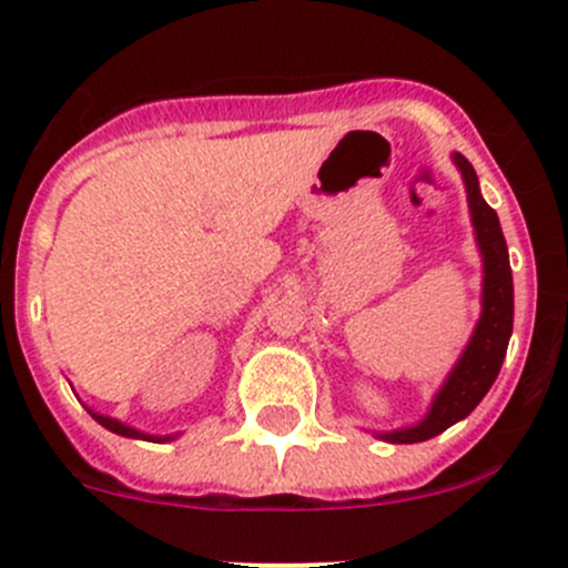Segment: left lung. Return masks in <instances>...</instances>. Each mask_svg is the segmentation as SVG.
<instances>
[{
  "label": "left lung",
  "mask_w": 568,
  "mask_h": 568,
  "mask_svg": "<svg viewBox=\"0 0 568 568\" xmlns=\"http://www.w3.org/2000/svg\"><path fill=\"white\" fill-rule=\"evenodd\" d=\"M456 168L462 170L464 186H467V203L469 216H473L475 242H478L480 257H484V294H480V318L475 324L473 337H469L467 348L462 352L459 363L448 374L445 385L434 395L432 409L426 412L420 423L406 428H395V432L379 434L385 443L409 445V443H426V439L437 437L445 428L454 423L464 420L475 406L484 400L489 387L495 385L500 365L506 359L508 337L514 329V280H511V263H508V247L503 239L500 220H497L495 209L480 197L478 175H475L473 164L454 153Z\"/></svg>",
  "instance_id": "1"
}]
</instances>
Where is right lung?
I'll return each instance as SVG.
<instances>
[{
    "instance_id": "obj_1",
    "label": "right lung",
    "mask_w": 568,
    "mask_h": 568,
    "mask_svg": "<svg viewBox=\"0 0 568 568\" xmlns=\"http://www.w3.org/2000/svg\"><path fill=\"white\" fill-rule=\"evenodd\" d=\"M90 415L95 417V420L101 423V426L104 428H109V432L112 434H120V437H131V439H148V443H168V439H173V437H153V434H145V432H136V428H131V426H125V423H120V420H114V417H106V415H99V412H93V409H88Z\"/></svg>"
}]
</instances>
